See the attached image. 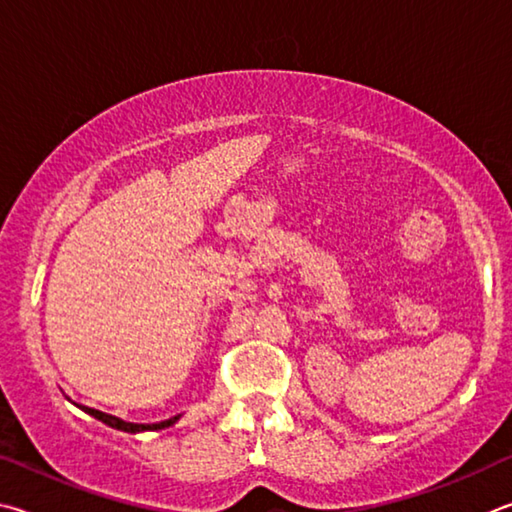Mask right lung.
Instances as JSON below:
<instances>
[{
  "mask_svg": "<svg viewBox=\"0 0 512 512\" xmlns=\"http://www.w3.org/2000/svg\"><path fill=\"white\" fill-rule=\"evenodd\" d=\"M83 411H85V414H89V416H94V418H98V420H103L105 425H110V427H114V429H121V432H128V434H137V432H155V429H164V427L175 425V423H177V418H179V416H175V418H168V420H164V423H155V425H137V423H125V420H121V418L110 416V414H103V411L92 409V407H83Z\"/></svg>",
  "mask_w": 512,
  "mask_h": 512,
  "instance_id": "right-lung-1",
  "label": "right lung"
}]
</instances>
